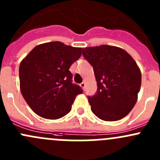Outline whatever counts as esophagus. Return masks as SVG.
<instances>
[{
    "label": "esophagus",
    "mask_w": 160,
    "mask_h": 160,
    "mask_svg": "<svg viewBox=\"0 0 160 160\" xmlns=\"http://www.w3.org/2000/svg\"><path fill=\"white\" fill-rule=\"evenodd\" d=\"M85 86H86V83H85V82H83V83H80V87H81V88H83V89H84Z\"/></svg>",
    "instance_id": "1"
}]
</instances>
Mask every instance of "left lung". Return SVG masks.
<instances>
[{
    "mask_svg": "<svg viewBox=\"0 0 160 160\" xmlns=\"http://www.w3.org/2000/svg\"><path fill=\"white\" fill-rule=\"evenodd\" d=\"M93 67L98 91L88 97L92 112L106 122L120 120L135 106L141 88L139 67L125 50L102 45L83 49Z\"/></svg>",
    "mask_w": 160,
    "mask_h": 160,
    "instance_id": "8db88e82",
    "label": "left lung"
}]
</instances>
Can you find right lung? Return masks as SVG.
<instances>
[{
	"instance_id": "add662e5",
	"label": "right lung",
	"mask_w": 160,
	"mask_h": 160,
	"mask_svg": "<svg viewBox=\"0 0 160 160\" xmlns=\"http://www.w3.org/2000/svg\"><path fill=\"white\" fill-rule=\"evenodd\" d=\"M81 55L82 48L50 42L36 46L22 59L20 90L35 114L58 119L71 111L76 97L83 90L72 83L69 69Z\"/></svg>"
}]
</instances>
